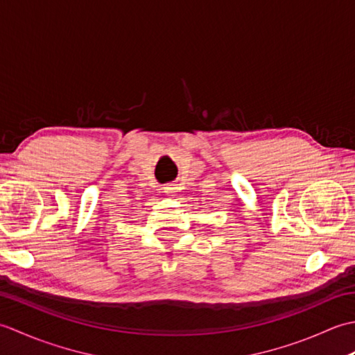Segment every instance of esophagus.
<instances>
[{"label": "esophagus", "mask_w": 355, "mask_h": 355, "mask_svg": "<svg viewBox=\"0 0 355 355\" xmlns=\"http://www.w3.org/2000/svg\"><path fill=\"white\" fill-rule=\"evenodd\" d=\"M163 191L166 192V193H173V192H175V184H166L164 187H163Z\"/></svg>", "instance_id": "1"}]
</instances>
